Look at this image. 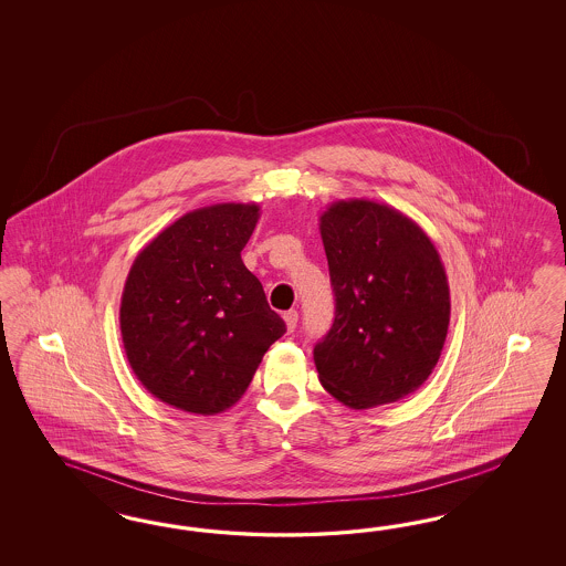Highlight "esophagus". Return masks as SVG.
<instances>
[{"mask_svg":"<svg viewBox=\"0 0 566 566\" xmlns=\"http://www.w3.org/2000/svg\"><path fill=\"white\" fill-rule=\"evenodd\" d=\"M284 322H286L289 332H294V327L298 324V313H296V311H286V313H284Z\"/></svg>","mask_w":566,"mask_h":566,"instance_id":"esophagus-1","label":"esophagus"}]
</instances>
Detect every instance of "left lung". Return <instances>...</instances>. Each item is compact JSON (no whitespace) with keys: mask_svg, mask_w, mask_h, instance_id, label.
I'll list each match as a JSON object with an SVG mask.
<instances>
[{"mask_svg":"<svg viewBox=\"0 0 566 566\" xmlns=\"http://www.w3.org/2000/svg\"><path fill=\"white\" fill-rule=\"evenodd\" d=\"M336 317L313 359L329 395L371 409L411 395L431 376L450 324V291L433 242L398 209L369 199L319 218Z\"/></svg>","mask_w":566,"mask_h":566,"instance_id":"1","label":"left lung"}]
</instances>
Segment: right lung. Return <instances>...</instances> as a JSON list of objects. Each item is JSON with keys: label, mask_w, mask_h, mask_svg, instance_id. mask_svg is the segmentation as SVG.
I'll return each mask as SVG.
<instances>
[{"label": "right lung", "mask_w": 566, "mask_h": 566, "mask_svg": "<svg viewBox=\"0 0 566 566\" xmlns=\"http://www.w3.org/2000/svg\"><path fill=\"white\" fill-rule=\"evenodd\" d=\"M258 203L185 213L138 253L122 292L120 332L138 381L161 402L216 415L247 392L286 332L240 251Z\"/></svg>", "instance_id": "1"}]
</instances>
